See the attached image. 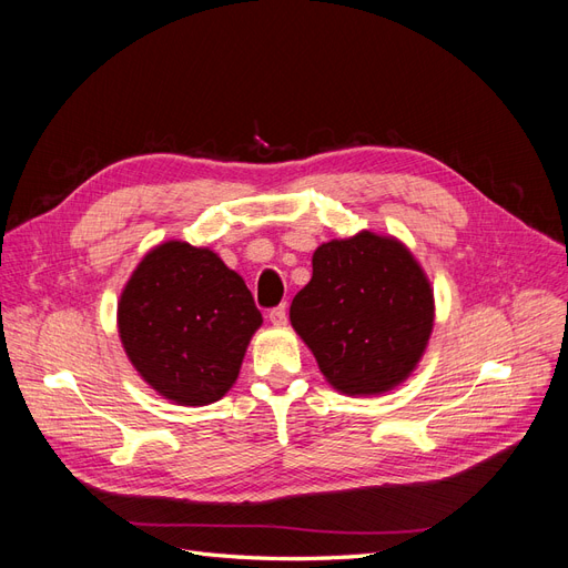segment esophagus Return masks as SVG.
Here are the masks:
<instances>
[{
  "instance_id": "obj_1",
  "label": "esophagus",
  "mask_w": 568,
  "mask_h": 568,
  "mask_svg": "<svg viewBox=\"0 0 568 568\" xmlns=\"http://www.w3.org/2000/svg\"><path fill=\"white\" fill-rule=\"evenodd\" d=\"M286 320H288L286 303H282V305H277V307H272V311H270V322H272V324L282 326V324H286Z\"/></svg>"
}]
</instances>
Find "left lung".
Wrapping results in <instances>:
<instances>
[{"label":"left lung","mask_w":568,"mask_h":568,"mask_svg":"<svg viewBox=\"0 0 568 568\" xmlns=\"http://www.w3.org/2000/svg\"><path fill=\"white\" fill-rule=\"evenodd\" d=\"M291 324L336 390L379 395L415 372L434 329V288L398 239L359 232L313 255Z\"/></svg>","instance_id":"obj_1"}]
</instances>
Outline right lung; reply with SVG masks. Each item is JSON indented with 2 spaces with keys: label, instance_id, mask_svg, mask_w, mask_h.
Returning <instances> with one entry per match:
<instances>
[{
  "label": "right lung",
  "instance_id": "obj_1",
  "mask_svg": "<svg viewBox=\"0 0 568 568\" xmlns=\"http://www.w3.org/2000/svg\"><path fill=\"white\" fill-rule=\"evenodd\" d=\"M261 324L244 280L211 248L186 242L149 251L118 303L132 367L163 398L192 407L232 388Z\"/></svg>",
  "mask_w": 568,
  "mask_h": 568
}]
</instances>
